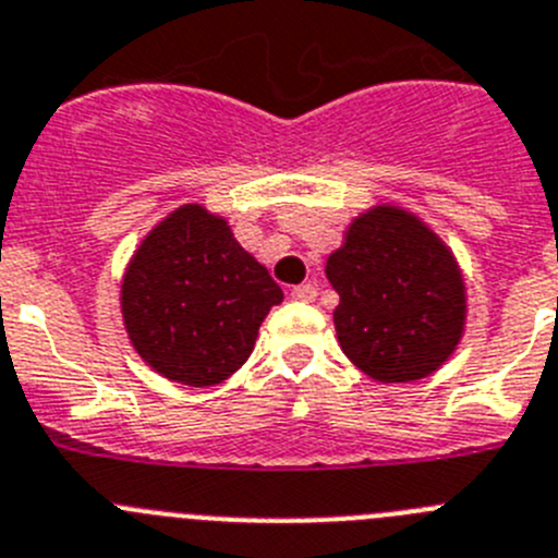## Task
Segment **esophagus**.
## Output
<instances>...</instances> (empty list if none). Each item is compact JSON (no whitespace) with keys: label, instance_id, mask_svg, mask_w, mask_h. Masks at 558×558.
Instances as JSON below:
<instances>
[{"label":"esophagus","instance_id":"obj_1","mask_svg":"<svg viewBox=\"0 0 558 558\" xmlns=\"http://www.w3.org/2000/svg\"><path fill=\"white\" fill-rule=\"evenodd\" d=\"M289 294L294 300H303V303H314L316 300V286L314 283H300V286H291Z\"/></svg>","mask_w":558,"mask_h":558}]
</instances>
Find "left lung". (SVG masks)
Segmentation results:
<instances>
[{
	"instance_id": "obj_1",
	"label": "left lung",
	"mask_w": 558,
	"mask_h": 558,
	"mask_svg": "<svg viewBox=\"0 0 558 558\" xmlns=\"http://www.w3.org/2000/svg\"><path fill=\"white\" fill-rule=\"evenodd\" d=\"M325 272L339 291L341 350L369 378H425L459 344L466 305L456 260L405 210L375 208L355 219Z\"/></svg>"
}]
</instances>
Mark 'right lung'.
<instances>
[{"label": "right lung", "instance_id": "add662e5", "mask_svg": "<svg viewBox=\"0 0 558 558\" xmlns=\"http://www.w3.org/2000/svg\"><path fill=\"white\" fill-rule=\"evenodd\" d=\"M280 286L239 247L228 222L199 205L178 208L144 239L122 283V314L153 369L214 386L253 353Z\"/></svg>", "mask_w": 558, "mask_h": 558}]
</instances>
